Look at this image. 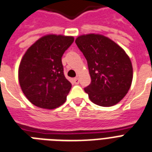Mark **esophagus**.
I'll use <instances>...</instances> for the list:
<instances>
[{"mask_svg":"<svg viewBox=\"0 0 152 152\" xmlns=\"http://www.w3.org/2000/svg\"><path fill=\"white\" fill-rule=\"evenodd\" d=\"M73 82L75 84H79V83H80V80H79V78H77V77H76V78H75L73 80Z\"/></svg>","mask_w":152,"mask_h":152,"instance_id":"obj_1","label":"esophagus"}]
</instances>
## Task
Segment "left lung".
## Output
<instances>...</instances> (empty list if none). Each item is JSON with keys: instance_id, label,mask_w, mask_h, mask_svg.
<instances>
[{"instance_id": "left-lung-1", "label": "left lung", "mask_w": 152, "mask_h": 152, "mask_svg": "<svg viewBox=\"0 0 152 152\" xmlns=\"http://www.w3.org/2000/svg\"><path fill=\"white\" fill-rule=\"evenodd\" d=\"M76 44L87 61L91 83L84 91L90 100L103 107L119 103L133 80L129 56L114 41L99 34L80 36Z\"/></svg>"}]
</instances>
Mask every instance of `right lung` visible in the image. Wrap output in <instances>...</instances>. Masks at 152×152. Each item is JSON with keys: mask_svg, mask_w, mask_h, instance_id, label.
Segmentation results:
<instances>
[{"mask_svg": "<svg viewBox=\"0 0 152 152\" xmlns=\"http://www.w3.org/2000/svg\"><path fill=\"white\" fill-rule=\"evenodd\" d=\"M73 41L72 37L46 35L25 53L18 69V81L32 104L53 109L65 103L72 84L64 75L61 57Z\"/></svg>", "mask_w": 152, "mask_h": 152, "instance_id": "right-lung-1", "label": "right lung"}]
</instances>
